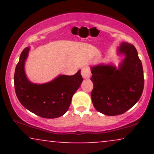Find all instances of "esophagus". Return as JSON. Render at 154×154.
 <instances>
[{
    "label": "esophagus",
    "mask_w": 154,
    "mask_h": 154,
    "mask_svg": "<svg viewBox=\"0 0 154 154\" xmlns=\"http://www.w3.org/2000/svg\"><path fill=\"white\" fill-rule=\"evenodd\" d=\"M81 75H82L83 78H89L91 77V70L87 66L83 67V68H82V69H81Z\"/></svg>",
    "instance_id": "1"
}]
</instances>
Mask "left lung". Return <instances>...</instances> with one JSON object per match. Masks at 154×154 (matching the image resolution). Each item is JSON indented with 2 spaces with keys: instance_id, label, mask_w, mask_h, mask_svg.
<instances>
[{
  "instance_id": "1",
  "label": "left lung",
  "mask_w": 154,
  "mask_h": 154,
  "mask_svg": "<svg viewBox=\"0 0 154 154\" xmlns=\"http://www.w3.org/2000/svg\"><path fill=\"white\" fill-rule=\"evenodd\" d=\"M118 51L125 56L118 69L103 64L91 67L92 102L108 116L126 112L138 101L144 88L143 69L135 46L122 43Z\"/></svg>"
}]
</instances>
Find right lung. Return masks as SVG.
I'll use <instances>...</instances> for the list:
<instances>
[{"mask_svg": "<svg viewBox=\"0 0 154 154\" xmlns=\"http://www.w3.org/2000/svg\"><path fill=\"white\" fill-rule=\"evenodd\" d=\"M29 51V47L23 50L16 66L14 79L17 98L23 106L36 115L47 119L59 117L68 110L72 96L82 82L80 70L72 76L59 75L45 84L32 83L24 72Z\"/></svg>", "mask_w": 154, "mask_h": 154, "instance_id": "obj_1", "label": "right lung"}]
</instances>
